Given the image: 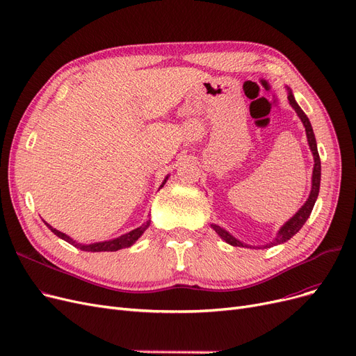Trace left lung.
<instances>
[{
	"label": "left lung",
	"instance_id": "obj_1",
	"mask_svg": "<svg viewBox=\"0 0 356 356\" xmlns=\"http://www.w3.org/2000/svg\"><path fill=\"white\" fill-rule=\"evenodd\" d=\"M288 99H289V104L292 105V108L296 111L298 117L301 118L304 127H305V131H307V138H308V145H309V149L312 152V154H314V170H312V188H311V193H309V197L307 203L298 210L296 215L289 219L285 225H283L280 227V231L277 234V236L272 241L270 244H266L264 247H260V248H270L273 245H277V244H282V243H286L288 239H291L298 231L301 229V227L304 226V223L307 222V219L309 218L311 211H312V207H314L316 204V200L318 197V191H320V179H321V162H320V154H318V150H317V143H316V137H314V131H312V127H311V122L308 120V117L304 113V111L300 108V105H298L295 102V97L292 95V92L289 90V95H288ZM213 229H215L218 232V235L225 239L227 244H231L234 247H250V245H245L243 243H239L238 239H235L229 232L225 231L223 227L218 226V225H211ZM251 248V247H250ZM257 248V247H255Z\"/></svg>",
	"mask_w": 356,
	"mask_h": 356
}]
</instances>
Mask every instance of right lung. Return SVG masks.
I'll return each instance as SVG.
<instances>
[{
	"instance_id": "add662e5",
	"label": "right lung",
	"mask_w": 356,
	"mask_h": 356,
	"mask_svg": "<svg viewBox=\"0 0 356 356\" xmlns=\"http://www.w3.org/2000/svg\"><path fill=\"white\" fill-rule=\"evenodd\" d=\"M166 179H168V177H166ZM166 179L163 181V184L166 182ZM163 184H162L161 187H163ZM149 225H150V220H146L143 225L138 226L137 229H134V231H131V232H129V234H125V235H121V236H118V238H115V239L105 241V243H95V244L84 245V244L76 243V241H73L70 236H67L65 234H63V232H60V231H56L55 227H52L51 225L47 223V226L49 227V229H51L56 236H60L61 239L67 241L68 244L74 245V247H77V248H80V250H83V251H92V252H99V251H118V250H122V248H129V247H131V245L136 243V241L141 236V234H143V232L147 229Z\"/></svg>"
}]
</instances>
